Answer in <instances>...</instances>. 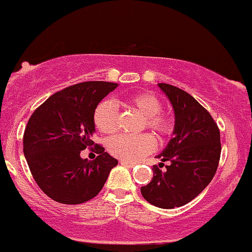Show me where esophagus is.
Instances as JSON below:
<instances>
[{"mask_svg": "<svg viewBox=\"0 0 252 252\" xmlns=\"http://www.w3.org/2000/svg\"><path fill=\"white\" fill-rule=\"evenodd\" d=\"M120 162H121L122 165H124V166H126V167H132V166H135V162L128 161V160H121Z\"/></svg>", "mask_w": 252, "mask_h": 252, "instance_id": "1", "label": "esophagus"}]
</instances>
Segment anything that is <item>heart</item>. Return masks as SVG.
Wrapping results in <instances>:
<instances>
[{"label":"heart","mask_w":252,"mask_h":252,"mask_svg":"<svg viewBox=\"0 0 252 252\" xmlns=\"http://www.w3.org/2000/svg\"><path fill=\"white\" fill-rule=\"evenodd\" d=\"M126 104L145 116L143 126L151 129L159 141L167 139L173 134L176 128L175 117L170 112L161 111L162 103L156 94L148 92L136 93L129 96ZM118 117L120 115L116 105L111 100H104L96 106L93 120L99 131L112 134L118 129ZM107 148L116 158L136 161L153 152L156 140L148 132L137 135L122 134L112 137L107 143Z\"/></svg>","instance_id":"obj_1"}]
</instances>
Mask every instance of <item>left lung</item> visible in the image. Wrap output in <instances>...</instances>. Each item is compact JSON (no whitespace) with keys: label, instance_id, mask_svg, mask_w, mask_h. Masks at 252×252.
I'll list each match as a JSON object with an SVG mask.
<instances>
[{"label":"left lung","instance_id":"8db88e82","mask_svg":"<svg viewBox=\"0 0 252 252\" xmlns=\"http://www.w3.org/2000/svg\"><path fill=\"white\" fill-rule=\"evenodd\" d=\"M170 99L175 110V136L157 158L153 178L141 193L146 201L164 209L189 203L203 191L214 177L221 154L220 130L211 113L193 96L168 84H158ZM165 170L159 167L163 162Z\"/></svg>","mask_w":252,"mask_h":252}]
</instances>
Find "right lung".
<instances>
[{"mask_svg": "<svg viewBox=\"0 0 252 252\" xmlns=\"http://www.w3.org/2000/svg\"><path fill=\"white\" fill-rule=\"evenodd\" d=\"M116 87L105 81L69 86L46 99L27 122L23 143L30 171L41 191L56 202L80 204L95 197L118 164L92 140L96 106ZM92 145L99 156L91 162L82 159L81 151Z\"/></svg>", "mask_w": 252, "mask_h": 252, "instance_id": "obj_1", "label": "right lung"}]
</instances>
